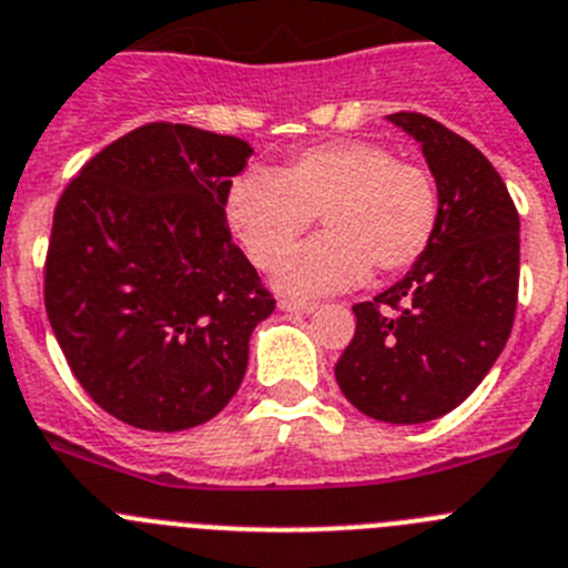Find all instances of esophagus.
Instances as JSON below:
<instances>
[{
	"instance_id": "1",
	"label": "esophagus",
	"mask_w": 568,
	"mask_h": 568,
	"mask_svg": "<svg viewBox=\"0 0 568 568\" xmlns=\"http://www.w3.org/2000/svg\"><path fill=\"white\" fill-rule=\"evenodd\" d=\"M320 308L316 303H300V300H280V311H288V314H314Z\"/></svg>"
}]
</instances>
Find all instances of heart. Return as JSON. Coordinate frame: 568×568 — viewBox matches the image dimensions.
<instances>
[{
    "label": "heart",
    "instance_id": "heart-1",
    "mask_svg": "<svg viewBox=\"0 0 568 568\" xmlns=\"http://www.w3.org/2000/svg\"><path fill=\"white\" fill-rule=\"evenodd\" d=\"M226 221L257 268H274L320 216L322 239L292 255L277 288L316 296L371 272L396 277L422 260L438 229V189L418 163L371 141H325L277 172H246L226 192Z\"/></svg>",
    "mask_w": 568,
    "mask_h": 568
}]
</instances>
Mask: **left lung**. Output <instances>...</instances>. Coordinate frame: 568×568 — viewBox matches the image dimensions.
Returning a JSON list of instances; mask_svg holds the SVG:
<instances>
[{
    "label": "left lung",
    "mask_w": 568,
    "mask_h": 568,
    "mask_svg": "<svg viewBox=\"0 0 568 568\" xmlns=\"http://www.w3.org/2000/svg\"><path fill=\"white\" fill-rule=\"evenodd\" d=\"M387 121L422 144L438 229L405 280L356 303V334L334 373L356 410L422 424L458 407L495 365L518 305L520 221L493 163L422 112Z\"/></svg>",
    "instance_id": "left-lung-1"
}]
</instances>
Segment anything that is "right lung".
Here are the masks:
<instances>
[{
  "label": "right lung",
  "instance_id": "right-lung-1",
  "mask_svg": "<svg viewBox=\"0 0 568 568\" xmlns=\"http://www.w3.org/2000/svg\"><path fill=\"white\" fill-rule=\"evenodd\" d=\"M252 146L189 124H144L61 192L44 308L79 385L138 430L223 410L274 296L232 243L226 192Z\"/></svg>",
  "mask_w": 568,
  "mask_h": 568
}]
</instances>
